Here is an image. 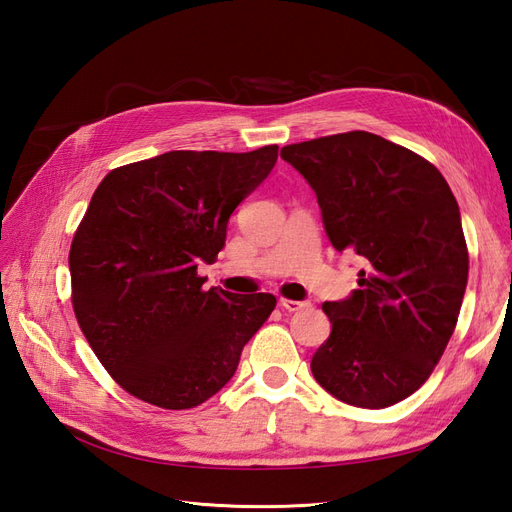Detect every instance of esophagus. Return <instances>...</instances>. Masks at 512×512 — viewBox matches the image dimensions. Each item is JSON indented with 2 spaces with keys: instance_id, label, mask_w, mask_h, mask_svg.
Here are the masks:
<instances>
[{
  "instance_id": "34e87169",
  "label": "esophagus",
  "mask_w": 512,
  "mask_h": 512,
  "mask_svg": "<svg viewBox=\"0 0 512 512\" xmlns=\"http://www.w3.org/2000/svg\"><path fill=\"white\" fill-rule=\"evenodd\" d=\"M280 307L284 312H299V309L307 307L305 301H292V299H280Z\"/></svg>"
}]
</instances>
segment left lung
<instances>
[{"mask_svg":"<svg viewBox=\"0 0 512 512\" xmlns=\"http://www.w3.org/2000/svg\"><path fill=\"white\" fill-rule=\"evenodd\" d=\"M316 192L337 252L359 256V288L322 303L331 335L312 356L324 391L386 408L421 386L451 339L468 284L457 200L440 170L371 132L282 147Z\"/></svg>","mask_w":512,"mask_h":512,"instance_id":"obj_1","label":"left lung"}]
</instances>
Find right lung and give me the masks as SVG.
<instances>
[{
	"label": "right lung",
	"instance_id": "1",
	"mask_svg": "<svg viewBox=\"0 0 512 512\" xmlns=\"http://www.w3.org/2000/svg\"><path fill=\"white\" fill-rule=\"evenodd\" d=\"M275 162L277 145L168 151L111 170L91 196L68 258L72 307L91 350L130 395L185 410L235 376L277 301L205 290L196 269L218 256L232 211Z\"/></svg>",
	"mask_w": 512,
	"mask_h": 512
}]
</instances>
